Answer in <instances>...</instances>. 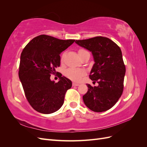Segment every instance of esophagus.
Segmentation results:
<instances>
[{"mask_svg": "<svg viewBox=\"0 0 147 147\" xmlns=\"http://www.w3.org/2000/svg\"><path fill=\"white\" fill-rule=\"evenodd\" d=\"M72 86H79V84L76 83H72Z\"/></svg>", "mask_w": 147, "mask_h": 147, "instance_id": "1", "label": "esophagus"}]
</instances>
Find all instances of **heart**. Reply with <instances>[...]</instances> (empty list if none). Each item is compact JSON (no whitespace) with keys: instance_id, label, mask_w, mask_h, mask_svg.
Masks as SVG:
<instances>
[{"instance_id":"1","label":"heart","mask_w":147,"mask_h":147,"mask_svg":"<svg viewBox=\"0 0 147 147\" xmlns=\"http://www.w3.org/2000/svg\"><path fill=\"white\" fill-rule=\"evenodd\" d=\"M87 53L88 52L84 49H80L78 50V55L80 57ZM84 74L85 73H84V70L75 68H69L65 70L64 72L65 76L67 78L75 82H79L80 80Z\"/></svg>"}]
</instances>
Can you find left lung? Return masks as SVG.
<instances>
[{"label":"left lung","mask_w":147,"mask_h":147,"mask_svg":"<svg viewBox=\"0 0 147 147\" xmlns=\"http://www.w3.org/2000/svg\"><path fill=\"white\" fill-rule=\"evenodd\" d=\"M91 52L94 64L90 78L99 85L86 84L87 92L83 96L84 104L95 112H105L117 103L123 91L126 68L120 48L107 37H96L75 41Z\"/></svg>","instance_id":"obj_1"}]
</instances>
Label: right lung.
<instances>
[{"label":"right lung","mask_w":147,"mask_h":147,"mask_svg":"<svg viewBox=\"0 0 147 147\" xmlns=\"http://www.w3.org/2000/svg\"><path fill=\"white\" fill-rule=\"evenodd\" d=\"M74 42L40 35L31 40L22 51L19 78L26 99L38 112L50 114L63 105L65 92L72 87V82L59 74V80L55 83L50 76L60 66L61 53Z\"/></svg>","instance_id":"add662e5"}]
</instances>
